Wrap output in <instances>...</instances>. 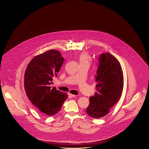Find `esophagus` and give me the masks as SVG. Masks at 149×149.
Segmentation results:
<instances>
[{
  "label": "esophagus",
  "instance_id": "34e87169",
  "mask_svg": "<svg viewBox=\"0 0 149 149\" xmlns=\"http://www.w3.org/2000/svg\"><path fill=\"white\" fill-rule=\"evenodd\" d=\"M68 95H69V96L72 97H75V96H76V95H73L72 94H70V93H68Z\"/></svg>",
  "mask_w": 149,
  "mask_h": 149
}]
</instances>
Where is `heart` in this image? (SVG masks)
<instances>
[{
  "label": "heart",
  "instance_id": "heart-1",
  "mask_svg": "<svg viewBox=\"0 0 149 149\" xmlns=\"http://www.w3.org/2000/svg\"><path fill=\"white\" fill-rule=\"evenodd\" d=\"M78 60L80 65H90L91 62V56L85 53H82L80 54L78 56Z\"/></svg>",
  "mask_w": 149,
  "mask_h": 149
}]
</instances>
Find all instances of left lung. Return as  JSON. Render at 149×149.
Here are the masks:
<instances>
[{
  "label": "left lung",
  "instance_id": "1",
  "mask_svg": "<svg viewBox=\"0 0 149 149\" xmlns=\"http://www.w3.org/2000/svg\"><path fill=\"white\" fill-rule=\"evenodd\" d=\"M97 92L89 98L86 109L89 116L99 118L107 115L119 100L124 85L123 73L120 62L109 53L102 54L96 77Z\"/></svg>",
  "mask_w": 149,
  "mask_h": 149
}]
</instances>
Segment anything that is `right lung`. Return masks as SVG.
Segmentation results:
<instances>
[{
    "mask_svg": "<svg viewBox=\"0 0 149 149\" xmlns=\"http://www.w3.org/2000/svg\"><path fill=\"white\" fill-rule=\"evenodd\" d=\"M64 61L59 51L50 49L34 56L24 75V88L30 101L40 112L48 116L58 113L67 94L52 86Z\"/></svg>",
    "mask_w": 149,
    "mask_h": 149,
    "instance_id": "add662e5",
    "label": "right lung"
}]
</instances>
